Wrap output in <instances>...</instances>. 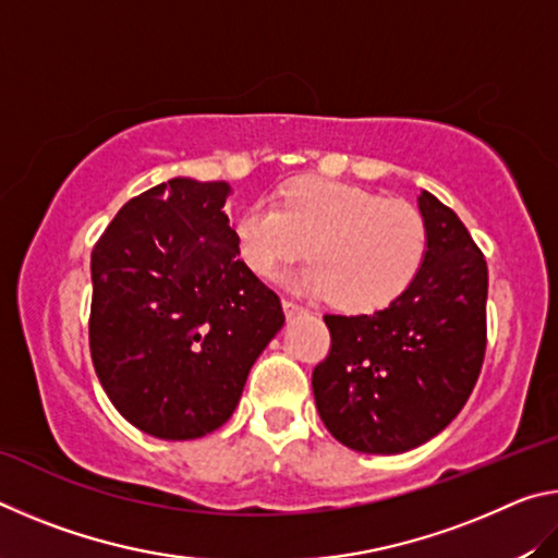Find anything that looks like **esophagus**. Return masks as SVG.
I'll return each mask as SVG.
<instances>
[{
	"label": "esophagus",
	"instance_id": "esophagus-1",
	"mask_svg": "<svg viewBox=\"0 0 558 558\" xmlns=\"http://www.w3.org/2000/svg\"><path fill=\"white\" fill-rule=\"evenodd\" d=\"M282 310H286V317H298V315L307 313L305 307L298 305V302H292V300H282Z\"/></svg>",
	"mask_w": 558,
	"mask_h": 558
}]
</instances>
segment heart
Returning <instances> with one entry per match:
<instances>
[{
    "mask_svg": "<svg viewBox=\"0 0 558 558\" xmlns=\"http://www.w3.org/2000/svg\"><path fill=\"white\" fill-rule=\"evenodd\" d=\"M235 251L260 278H276L300 256L313 258L292 286L332 295L349 313H374L418 276L428 226L413 204L372 189L305 177L278 194L276 206L253 204L233 221Z\"/></svg>",
    "mask_w": 558,
    "mask_h": 558,
    "instance_id": "b5f03b06",
    "label": "heart"
}]
</instances>
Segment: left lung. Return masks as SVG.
I'll return each mask as SVG.
<instances>
[{
  "label": "left lung",
  "mask_w": 558,
  "mask_h": 558,
  "mask_svg": "<svg viewBox=\"0 0 558 558\" xmlns=\"http://www.w3.org/2000/svg\"><path fill=\"white\" fill-rule=\"evenodd\" d=\"M428 251L418 276L372 315H325L332 347L313 372L319 418L347 448L396 456L448 426L487 347V263L458 214L418 196Z\"/></svg>",
  "instance_id": "obj_1"
}]
</instances>
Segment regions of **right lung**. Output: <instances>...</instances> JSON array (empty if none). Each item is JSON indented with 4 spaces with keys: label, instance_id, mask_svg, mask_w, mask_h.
<instances>
[{
    "label": "right lung",
    "instance_id": "add662e5",
    "mask_svg": "<svg viewBox=\"0 0 558 558\" xmlns=\"http://www.w3.org/2000/svg\"><path fill=\"white\" fill-rule=\"evenodd\" d=\"M231 186L174 177L130 199L90 256V356L112 405L162 440L216 430L286 323L239 258Z\"/></svg>",
    "mask_w": 558,
    "mask_h": 558
}]
</instances>
